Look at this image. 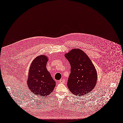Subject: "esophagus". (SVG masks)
<instances>
[{
    "label": "esophagus",
    "mask_w": 123,
    "mask_h": 123,
    "mask_svg": "<svg viewBox=\"0 0 123 123\" xmlns=\"http://www.w3.org/2000/svg\"><path fill=\"white\" fill-rule=\"evenodd\" d=\"M60 83H63L65 82V79H61L60 81H59Z\"/></svg>",
    "instance_id": "34e87169"
}]
</instances>
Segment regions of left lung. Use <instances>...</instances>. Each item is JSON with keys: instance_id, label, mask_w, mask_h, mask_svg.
<instances>
[{"instance_id": "left-lung-1", "label": "left lung", "mask_w": 123, "mask_h": 123, "mask_svg": "<svg viewBox=\"0 0 123 123\" xmlns=\"http://www.w3.org/2000/svg\"><path fill=\"white\" fill-rule=\"evenodd\" d=\"M70 64L71 72L68 87L75 95L83 96L91 92L97 84L98 75L87 55L79 49H74L65 54Z\"/></svg>"}]
</instances>
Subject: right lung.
I'll return each instance as SVG.
<instances>
[{"label": "right lung", "instance_id": "obj_1", "mask_svg": "<svg viewBox=\"0 0 123 123\" xmlns=\"http://www.w3.org/2000/svg\"><path fill=\"white\" fill-rule=\"evenodd\" d=\"M48 57L40 55L36 57L30 68L27 86L34 95L46 97L54 89L55 82L46 68Z\"/></svg>", "mask_w": 123, "mask_h": 123}]
</instances>
